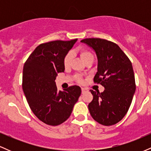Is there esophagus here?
Listing matches in <instances>:
<instances>
[{"mask_svg":"<svg viewBox=\"0 0 151 151\" xmlns=\"http://www.w3.org/2000/svg\"><path fill=\"white\" fill-rule=\"evenodd\" d=\"M86 91V89H85V88H81V92L84 93Z\"/></svg>","mask_w":151,"mask_h":151,"instance_id":"esophagus-1","label":"esophagus"}]
</instances>
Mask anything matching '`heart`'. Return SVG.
<instances>
[{"instance_id":"1","label":"heart","mask_w":151,"mask_h":151,"mask_svg":"<svg viewBox=\"0 0 151 151\" xmlns=\"http://www.w3.org/2000/svg\"><path fill=\"white\" fill-rule=\"evenodd\" d=\"M72 57H73V55H72V52H68L67 54H66V55L64 58L63 60V63H64V66L65 67H69L70 65L71 62H72ZM80 57L81 58V60L84 61V63L86 61H89V60H94V55L91 52V51L89 50L86 49H83L80 51ZM77 80L79 81V82H81L82 81V79L80 76H77Z\"/></svg>"}]
</instances>
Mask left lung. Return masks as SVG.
<instances>
[{"instance_id": "1", "label": "left lung", "mask_w": 151, "mask_h": 151, "mask_svg": "<svg viewBox=\"0 0 151 151\" xmlns=\"http://www.w3.org/2000/svg\"><path fill=\"white\" fill-rule=\"evenodd\" d=\"M81 42L94 50L98 65L93 81L105 89L101 93L90 90L93 95L88 105L90 114L101 125H114L127 113L136 91L132 64L116 43L100 38Z\"/></svg>"}]
</instances>
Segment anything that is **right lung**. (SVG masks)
I'll return each mask as SVG.
<instances>
[{"label":"right lung","instance_id":"add662e5","mask_svg":"<svg viewBox=\"0 0 151 151\" xmlns=\"http://www.w3.org/2000/svg\"><path fill=\"white\" fill-rule=\"evenodd\" d=\"M77 39L42 43L35 49L22 71V89L35 115L50 126L62 124L70 116L81 95L79 86L58 91L55 79L65 71L63 60Z\"/></svg>","mask_w":151,"mask_h":151}]
</instances>
